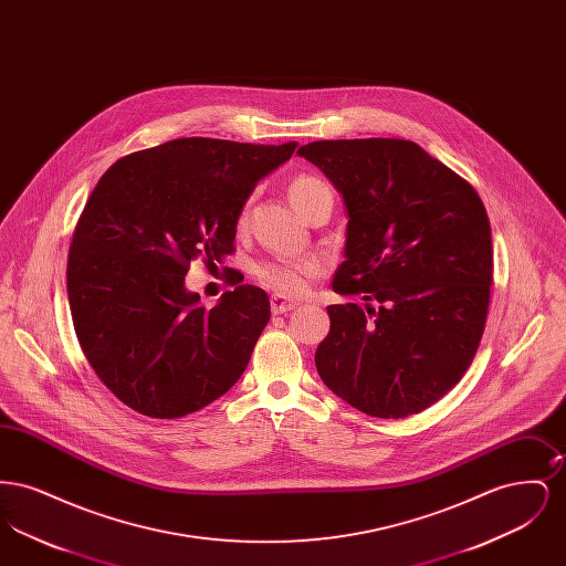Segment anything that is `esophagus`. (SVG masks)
<instances>
[{
    "instance_id": "obj_1",
    "label": "esophagus",
    "mask_w": 566,
    "mask_h": 566,
    "mask_svg": "<svg viewBox=\"0 0 566 566\" xmlns=\"http://www.w3.org/2000/svg\"><path fill=\"white\" fill-rule=\"evenodd\" d=\"M270 303L273 314H286V312L295 310L296 305H298V301H295V298L282 295H271Z\"/></svg>"
}]
</instances>
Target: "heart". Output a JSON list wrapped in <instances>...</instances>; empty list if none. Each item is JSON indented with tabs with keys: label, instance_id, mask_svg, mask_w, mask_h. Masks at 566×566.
I'll return each mask as SVG.
<instances>
[{
	"label": "heart",
	"instance_id": "obj_1",
	"mask_svg": "<svg viewBox=\"0 0 566 566\" xmlns=\"http://www.w3.org/2000/svg\"><path fill=\"white\" fill-rule=\"evenodd\" d=\"M289 199L298 212H303L310 203L321 197H333V190L323 178L314 174H298L289 182ZM321 265L316 261H270L256 265V277L277 293H301L307 289L310 280L318 275Z\"/></svg>",
	"mask_w": 566,
	"mask_h": 566
}]
</instances>
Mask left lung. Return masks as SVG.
I'll list each match as a JSON object with an SVG mask.
<instances>
[{"instance_id":"8db88e82","label":"left lung","mask_w":566,"mask_h":566,"mask_svg":"<svg viewBox=\"0 0 566 566\" xmlns=\"http://www.w3.org/2000/svg\"><path fill=\"white\" fill-rule=\"evenodd\" d=\"M296 153L323 169L348 210L333 291L365 301L326 307L318 376L374 418L420 413L467 374L484 335L492 286L484 203L409 139H321Z\"/></svg>"}]
</instances>
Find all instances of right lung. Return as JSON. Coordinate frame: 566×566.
Listing matches in <instances>:
<instances>
[{"instance_id":"obj_1","label":"right lung","mask_w":566,"mask_h":566,"mask_svg":"<svg viewBox=\"0 0 566 566\" xmlns=\"http://www.w3.org/2000/svg\"><path fill=\"white\" fill-rule=\"evenodd\" d=\"M295 148L180 137L118 159L91 192L67 256L72 321L93 371L137 413L182 418L245 371L270 296L240 284L208 310L185 275L235 250L245 199Z\"/></svg>"}]
</instances>
